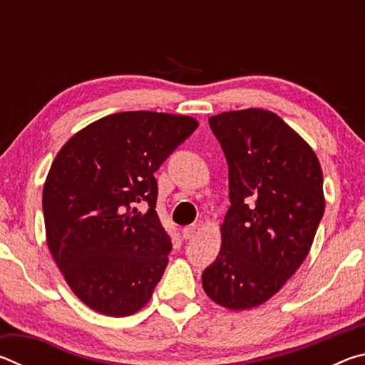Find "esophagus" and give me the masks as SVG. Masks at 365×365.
I'll list each match as a JSON object with an SVG mask.
<instances>
[{
	"label": "esophagus",
	"instance_id": "obj_1",
	"mask_svg": "<svg viewBox=\"0 0 365 365\" xmlns=\"http://www.w3.org/2000/svg\"><path fill=\"white\" fill-rule=\"evenodd\" d=\"M196 233H197L196 225H187V227H183V230H182V235H183L185 240H191Z\"/></svg>",
	"mask_w": 365,
	"mask_h": 365
}]
</instances>
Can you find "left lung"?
<instances>
[{"label":"left lung","instance_id":"obj_1","mask_svg":"<svg viewBox=\"0 0 365 365\" xmlns=\"http://www.w3.org/2000/svg\"><path fill=\"white\" fill-rule=\"evenodd\" d=\"M228 164L222 248L202 272L217 304L240 311L272 298L304 261L325 211L316 153L264 109L209 117Z\"/></svg>","mask_w":365,"mask_h":365}]
</instances>
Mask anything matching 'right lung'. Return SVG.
<instances>
[{"instance_id": "1", "label": "right lung", "mask_w": 365, "mask_h": 365, "mask_svg": "<svg viewBox=\"0 0 365 365\" xmlns=\"http://www.w3.org/2000/svg\"><path fill=\"white\" fill-rule=\"evenodd\" d=\"M193 117L117 113L67 141L43 188L48 248L80 301L125 317L140 311L168 267L169 233L156 212L164 160L196 130ZM145 202V215L135 205Z\"/></svg>"}]
</instances>
